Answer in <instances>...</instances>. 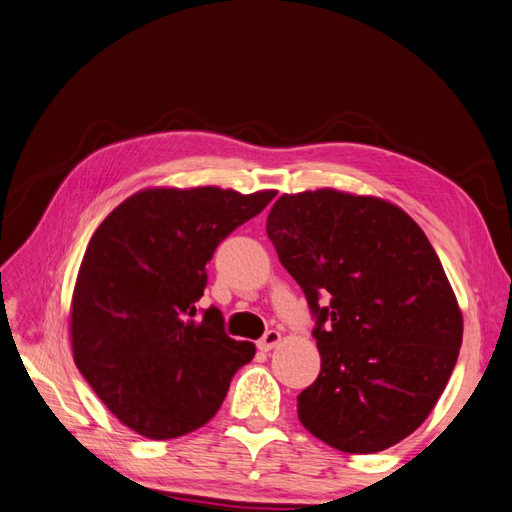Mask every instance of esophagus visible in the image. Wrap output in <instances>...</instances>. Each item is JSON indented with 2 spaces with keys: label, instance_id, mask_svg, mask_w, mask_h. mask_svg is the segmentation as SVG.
Returning <instances> with one entry per match:
<instances>
[{
  "label": "esophagus",
  "instance_id": "34e87169",
  "mask_svg": "<svg viewBox=\"0 0 512 512\" xmlns=\"http://www.w3.org/2000/svg\"><path fill=\"white\" fill-rule=\"evenodd\" d=\"M280 342H282V334H280V331L269 329L267 334L258 340V349H260V351H271V349L278 347Z\"/></svg>",
  "mask_w": 512,
  "mask_h": 512
}]
</instances>
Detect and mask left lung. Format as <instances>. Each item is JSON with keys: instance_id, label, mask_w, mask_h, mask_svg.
<instances>
[{"instance_id": "obj_1", "label": "left lung", "mask_w": 512, "mask_h": 512, "mask_svg": "<svg viewBox=\"0 0 512 512\" xmlns=\"http://www.w3.org/2000/svg\"><path fill=\"white\" fill-rule=\"evenodd\" d=\"M267 234L316 319L321 372L297 396L301 424L351 454L398 444L433 411L463 340L433 245L396 204L338 189L284 193Z\"/></svg>"}]
</instances>
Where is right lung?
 <instances>
[{
    "mask_svg": "<svg viewBox=\"0 0 512 512\" xmlns=\"http://www.w3.org/2000/svg\"><path fill=\"white\" fill-rule=\"evenodd\" d=\"M275 191L153 187L133 193L96 228L71 301L73 357L114 416L148 439H174L209 422L230 381L252 362L224 316L196 301L206 262Z\"/></svg>",
    "mask_w": 512,
    "mask_h": 512,
    "instance_id": "right-lung-1",
    "label": "right lung"
}]
</instances>
